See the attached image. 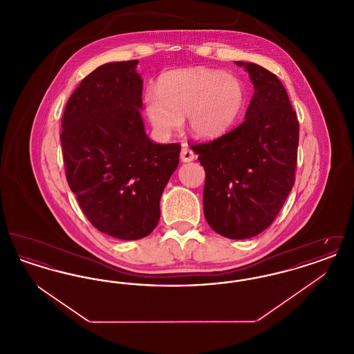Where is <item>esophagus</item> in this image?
<instances>
[{"label": "esophagus", "mask_w": 354, "mask_h": 354, "mask_svg": "<svg viewBox=\"0 0 354 354\" xmlns=\"http://www.w3.org/2000/svg\"><path fill=\"white\" fill-rule=\"evenodd\" d=\"M180 159H182V162H192L194 159H195V153L192 150H189L188 147H183L182 149V151H180Z\"/></svg>", "instance_id": "34e87169"}]
</instances>
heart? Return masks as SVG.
<instances>
[{"mask_svg":"<svg viewBox=\"0 0 354 354\" xmlns=\"http://www.w3.org/2000/svg\"><path fill=\"white\" fill-rule=\"evenodd\" d=\"M241 82L220 70L207 68L174 70L158 81V93L145 97L146 114L159 136L175 133L187 118L189 134L212 139L225 133L244 104Z\"/></svg>","mask_w":354,"mask_h":354,"instance_id":"heart-1","label":"heart"}]
</instances>
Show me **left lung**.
<instances>
[{
  "label": "left lung",
  "mask_w": 354,
  "mask_h": 354,
  "mask_svg": "<svg viewBox=\"0 0 354 354\" xmlns=\"http://www.w3.org/2000/svg\"><path fill=\"white\" fill-rule=\"evenodd\" d=\"M252 81L244 122L219 138L192 145L205 171L204 216L228 239H250L276 219L295 185L299 120L284 84L252 62L236 61Z\"/></svg>",
  "instance_id": "obj_1"
}]
</instances>
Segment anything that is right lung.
Listing matches in <instances>:
<instances>
[{"label": "right lung", "mask_w": 354, "mask_h": 354, "mask_svg": "<svg viewBox=\"0 0 354 354\" xmlns=\"http://www.w3.org/2000/svg\"><path fill=\"white\" fill-rule=\"evenodd\" d=\"M136 65L110 62L84 77L68 98L59 136L68 187L84 216L120 240L153 231L180 153L179 143L156 145L145 133Z\"/></svg>", "instance_id": "1"}]
</instances>
